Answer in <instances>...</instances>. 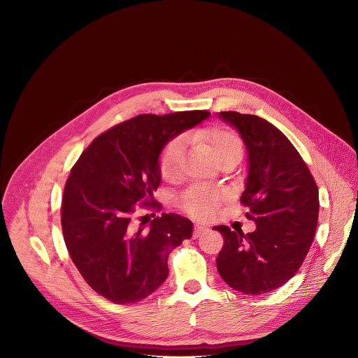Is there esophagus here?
Returning <instances> with one entry per match:
<instances>
[{
	"instance_id": "obj_1",
	"label": "esophagus",
	"mask_w": 358,
	"mask_h": 358,
	"mask_svg": "<svg viewBox=\"0 0 358 358\" xmlns=\"http://www.w3.org/2000/svg\"><path fill=\"white\" fill-rule=\"evenodd\" d=\"M208 229L205 227V226H199V224H196L195 227H194V238H198L201 234H203L205 231H206Z\"/></svg>"
}]
</instances>
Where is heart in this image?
<instances>
[{"instance_id": "obj_1", "label": "heart", "mask_w": 358, "mask_h": 358, "mask_svg": "<svg viewBox=\"0 0 358 358\" xmlns=\"http://www.w3.org/2000/svg\"><path fill=\"white\" fill-rule=\"evenodd\" d=\"M191 138L205 146L215 155L217 162L229 157L243 156V142L240 136L229 128L212 127L208 129L196 131ZM185 160V146L181 138L170 141L160 156V171L166 180H176L182 173V166ZM219 195L205 187H191L187 189L181 198V208L196 219H208L213 215L217 203Z\"/></svg>"}]
</instances>
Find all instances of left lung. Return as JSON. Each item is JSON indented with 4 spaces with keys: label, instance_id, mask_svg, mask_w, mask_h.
Listing matches in <instances>:
<instances>
[{
    "label": "left lung",
    "instance_id": "left-lung-1",
    "mask_svg": "<svg viewBox=\"0 0 358 358\" xmlns=\"http://www.w3.org/2000/svg\"><path fill=\"white\" fill-rule=\"evenodd\" d=\"M219 118L236 128L245 145L248 176L241 202L257 229L244 234L213 227L224 238L216 266L231 289L266 294L296 275L313 245L318 187L297 149L275 125L237 111H222Z\"/></svg>",
    "mask_w": 358,
    "mask_h": 358
}]
</instances>
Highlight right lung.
Instances as JSON below:
<instances>
[{
    "label": "right lung",
    "instance_id": "obj_1",
    "mask_svg": "<svg viewBox=\"0 0 358 358\" xmlns=\"http://www.w3.org/2000/svg\"><path fill=\"white\" fill-rule=\"evenodd\" d=\"M208 111L141 114L99 135L80 155L64 188L61 226L85 282L115 304L141 301L169 276L170 252L192 237V222L163 213L135 227L138 202L153 205L162 181L160 155Z\"/></svg>",
    "mask_w": 358,
    "mask_h": 358
}]
</instances>
